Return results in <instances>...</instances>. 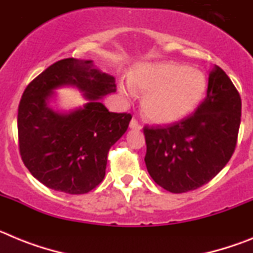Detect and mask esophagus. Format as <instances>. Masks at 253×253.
Returning a JSON list of instances; mask_svg holds the SVG:
<instances>
[{"label": "esophagus", "instance_id": "34e87169", "mask_svg": "<svg viewBox=\"0 0 253 253\" xmlns=\"http://www.w3.org/2000/svg\"><path fill=\"white\" fill-rule=\"evenodd\" d=\"M129 126H130L131 129H137V130H140V129H142V125H140L135 119L130 120V124H129Z\"/></svg>", "mask_w": 253, "mask_h": 253}]
</instances>
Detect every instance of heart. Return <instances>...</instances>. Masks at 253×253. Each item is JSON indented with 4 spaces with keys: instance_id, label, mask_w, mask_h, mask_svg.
Here are the masks:
<instances>
[{
    "instance_id": "obj_1",
    "label": "heart",
    "mask_w": 253,
    "mask_h": 253,
    "mask_svg": "<svg viewBox=\"0 0 253 253\" xmlns=\"http://www.w3.org/2000/svg\"><path fill=\"white\" fill-rule=\"evenodd\" d=\"M119 92L130 99L134 91L144 95L143 113L157 124H173L194 113L204 100L208 80L202 71L175 62L138 64L129 84L120 82Z\"/></svg>"
}]
</instances>
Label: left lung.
I'll return each instance as SVG.
<instances>
[{"mask_svg":"<svg viewBox=\"0 0 253 253\" xmlns=\"http://www.w3.org/2000/svg\"><path fill=\"white\" fill-rule=\"evenodd\" d=\"M241 96L220 67L209 72L207 97L186 119L144 126V161L154 182L173 194L208 184L231 160L241 124Z\"/></svg>","mask_w":253,"mask_h":253,"instance_id":"obj_1","label":"left lung"}]
</instances>
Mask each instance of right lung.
I'll list each match as a JSON object with an SVG mask.
<instances>
[{"label":"right lung","instance_id":"right-lung-1","mask_svg":"<svg viewBox=\"0 0 253 253\" xmlns=\"http://www.w3.org/2000/svg\"><path fill=\"white\" fill-rule=\"evenodd\" d=\"M80 89L87 100L68 113L48 102L60 86ZM115 78L92 60L66 58L49 66L22 93L17 114L22 162L46 187L66 194H86L104 180L107 153L128 129L130 114L110 113L100 102L115 92Z\"/></svg>","mask_w":253,"mask_h":253}]
</instances>
